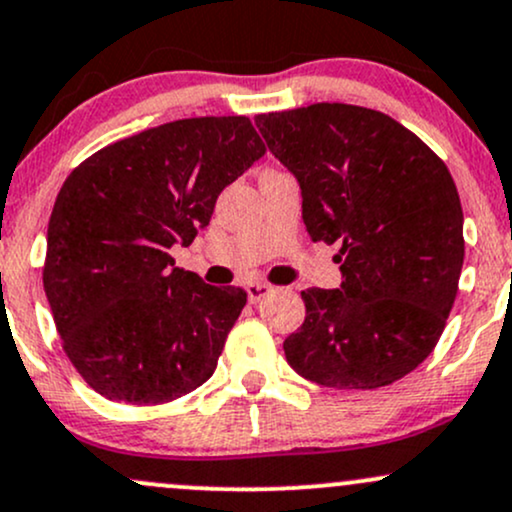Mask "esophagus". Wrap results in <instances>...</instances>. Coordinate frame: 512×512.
Masks as SVG:
<instances>
[{"instance_id": "obj_1", "label": "esophagus", "mask_w": 512, "mask_h": 512, "mask_svg": "<svg viewBox=\"0 0 512 512\" xmlns=\"http://www.w3.org/2000/svg\"><path fill=\"white\" fill-rule=\"evenodd\" d=\"M245 291H248L250 303H260L264 296H269V293H272V286L264 284V281H250V284L245 286Z\"/></svg>"}]
</instances>
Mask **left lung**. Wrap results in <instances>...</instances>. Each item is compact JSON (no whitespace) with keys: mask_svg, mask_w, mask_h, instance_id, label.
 I'll list each match as a JSON object with an SVG mask.
<instances>
[{"mask_svg":"<svg viewBox=\"0 0 512 512\" xmlns=\"http://www.w3.org/2000/svg\"><path fill=\"white\" fill-rule=\"evenodd\" d=\"M296 175L308 236L337 243L339 289L303 291L289 366L317 385L375 390L438 344L464 262L462 204L448 166L378 110L315 103L257 115Z\"/></svg>","mask_w":512,"mask_h":512,"instance_id":"obj_1","label":"left lung"}]
</instances>
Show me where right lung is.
<instances>
[{
    "label": "right lung",
    "instance_id": "add662e5",
    "mask_svg": "<svg viewBox=\"0 0 512 512\" xmlns=\"http://www.w3.org/2000/svg\"><path fill=\"white\" fill-rule=\"evenodd\" d=\"M264 144L248 117H190L88 156L48 223L43 286L62 349L98 395L163 404L214 375L248 293L175 267Z\"/></svg>",
    "mask_w": 512,
    "mask_h": 512
}]
</instances>
